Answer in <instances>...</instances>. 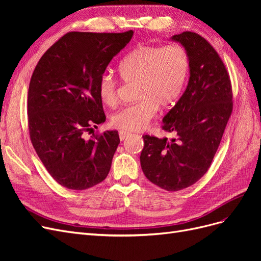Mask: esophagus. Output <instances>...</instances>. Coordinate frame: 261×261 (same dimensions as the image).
<instances>
[{
  "label": "esophagus",
  "instance_id": "obj_1",
  "mask_svg": "<svg viewBox=\"0 0 261 261\" xmlns=\"http://www.w3.org/2000/svg\"><path fill=\"white\" fill-rule=\"evenodd\" d=\"M128 135H129L128 132H124V130H120V132H118V136H120V139H121V140H124Z\"/></svg>",
  "mask_w": 261,
  "mask_h": 261
}]
</instances>
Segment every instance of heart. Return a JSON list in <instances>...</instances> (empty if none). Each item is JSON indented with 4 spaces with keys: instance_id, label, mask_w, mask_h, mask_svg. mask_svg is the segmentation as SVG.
I'll list each match as a JSON object with an SVG mask.
<instances>
[{
    "instance_id": "1",
    "label": "heart",
    "mask_w": 261,
    "mask_h": 261,
    "mask_svg": "<svg viewBox=\"0 0 261 261\" xmlns=\"http://www.w3.org/2000/svg\"><path fill=\"white\" fill-rule=\"evenodd\" d=\"M118 72L123 82L136 84L138 101L113 114L111 123L122 130H141L154 117L158 107L169 108L179 98L189 73V58L177 44H143L121 61ZM117 90L118 84L112 74L100 76L97 91L106 106L116 105Z\"/></svg>"
}]
</instances>
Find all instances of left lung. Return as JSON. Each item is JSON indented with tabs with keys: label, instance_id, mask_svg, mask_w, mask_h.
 <instances>
[{
	"label": "left lung",
	"instance_id": "8db88e82",
	"mask_svg": "<svg viewBox=\"0 0 261 261\" xmlns=\"http://www.w3.org/2000/svg\"><path fill=\"white\" fill-rule=\"evenodd\" d=\"M172 40L185 48L191 76L183 96L163 118L162 129L174 137L143 136L140 164L151 183L177 192L210 168L232 114L233 93L224 63L206 39L184 31Z\"/></svg>",
	"mask_w": 261,
	"mask_h": 261
}]
</instances>
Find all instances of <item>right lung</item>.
Returning <instances> with one entry per match:
<instances>
[{
	"label": "right lung",
	"instance_id": "obj_1",
	"mask_svg": "<svg viewBox=\"0 0 261 261\" xmlns=\"http://www.w3.org/2000/svg\"><path fill=\"white\" fill-rule=\"evenodd\" d=\"M133 34L67 33L44 52L31 76V144L50 175L68 189L97 185L111 169L117 130L93 133L88 139L85 134L106 121L97 84Z\"/></svg>",
	"mask_w": 261,
	"mask_h": 261
}]
</instances>
